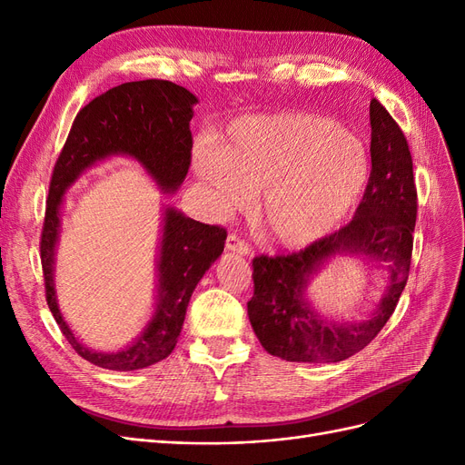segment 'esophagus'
<instances>
[{
	"instance_id": "34e87169",
	"label": "esophagus",
	"mask_w": 465,
	"mask_h": 465,
	"mask_svg": "<svg viewBox=\"0 0 465 465\" xmlns=\"http://www.w3.org/2000/svg\"><path fill=\"white\" fill-rule=\"evenodd\" d=\"M227 250L236 252V253H242V255H248L252 252V248L238 234H229L227 236Z\"/></svg>"
}]
</instances>
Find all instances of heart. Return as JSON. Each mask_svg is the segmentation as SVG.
<instances>
[{
	"label": "heart",
	"instance_id": "b5f03b06",
	"mask_svg": "<svg viewBox=\"0 0 465 465\" xmlns=\"http://www.w3.org/2000/svg\"><path fill=\"white\" fill-rule=\"evenodd\" d=\"M194 169L215 210L244 207L262 192L258 217L275 242L302 248L334 231L370 183L365 143L310 114L236 121L221 152L198 146Z\"/></svg>",
	"mask_w": 465,
	"mask_h": 465
}]
</instances>
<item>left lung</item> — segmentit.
Instances as JSON below:
<instances>
[{
    "label": "left lung",
    "mask_w": 465,
    "mask_h": 465,
    "mask_svg": "<svg viewBox=\"0 0 465 465\" xmlns=\"http://www.w3.org/2000/svg\"><path fill=\"white\" fill-rule=\"evenodd\" d=\"M371 174L354 219L288 255L253 258L248 317L262 346L286 361H342L370 344L391 319L410 275L418 190L406 136L377 100L370 104ZM336 252L388 263V288L361 322H329L305 298L309 279Z\"/></svg>",
    "instance_id": "left-lung-1"
}]
</instances>
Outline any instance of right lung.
Listing matches in <instances>:
<instances>
[{
  "label": "right lung",
  "mask_w": 465,
  "mask_h": 465,
  "mask_svg": "<svg viewBox=\"0 0 465 465\" xmlns=\"http://www.w3.org/2000/svg\"><path fill=\"white\" fill-rule=\"evenodd\" d=\"M194 104H198L194 94L169 80L150 78L111 88L78 111L55 162L40 240L45 300L76 354L104 370H143L171 354L181 336L190 296L223 253L227 231L167 207L157 258L155 312L131 346L119 351H95L73 334L55 298L54 263L63 194L88 167L109 155L134 157L157 186L171 194L183 184L190 167Z\"/></svg>",
  "instance_id": "obj_1"
}]
</instances>
